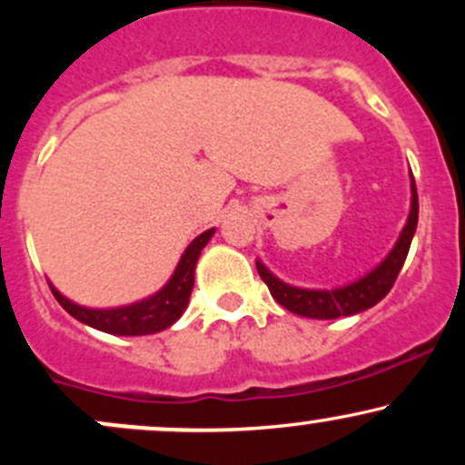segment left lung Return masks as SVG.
I'll return each instance as SVG.
<instances>
[{
    "mask_svg": "<svg viewBox=\"0 0 465 465\" xmlns=\"http://www.w3.org/2000/svg\"><path fill=\"white\" fill-rule=\"evenodd\" d=\"M418 190H415V179L411 174V212L398 242L393 244L387 258L376 269L362 275L361 280L351 282V284L332 288V291H323V288H300L282 282L260 260L255 262V266H258V273L264 280V284L269 286L273 300L282 303L286 311L302 314V317L308 319H339L350 317V314H359L367 311V308L376 306L391 291L393 282H396L400 269H402L404 260H407L411 240H413L415 227H418Z\"/></svg>",
    "mask_w": 465,
    "mask_h": 465,
    "instance_id": "left-lung-1",
    "label": "left lung"
}]
</instances>
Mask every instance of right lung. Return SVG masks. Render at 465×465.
Instances as JSON below:
<instances>
[{
    "mask_svg": "<svg viewBox=\"0 0 465 465\" xmlns=\"http://www.w3.org/2000/svg\"><path fill=\"white\" fill-rule=\"evenodd\" d=\"M214 232L216 229H207L201 236L192 240L188 249L181 255L173 277H170L168 284H165L162 291H157L154 295L146 297V300L142 302L129 303V306L84 308L69 302L67 297H63L50 282H47V284H50L52 295L56 297V302L61 303L74 319H78L80 323L92 325L95 330H103L106 334L117 336H143L162 332V330L170 328V325L177 322L181 314H183L185 306H188L192 286H194L196 260H199L201 249L210 242L212 236H214Z\"/></svg>",
    "mask_w": 465,
    "mask_h": 465,
    "instance_id": "right-lung-1",
    "label": "right lung"
}]
</instances>
